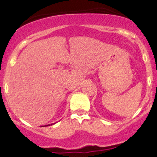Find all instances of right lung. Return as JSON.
I'll use <instances>...</instances> for the list:
<instances>
[{"label":"right lung","instance_id":"obj_1","mask_svg":"<svg viewBox=\"0 0 157 157\" xmlns=\"http://www.w3.org/2000/svg\"><path fill=\"white\" fill-rule=\"evenodd\" d=\"M54 124H55V123H52V124H51V125H54ZM50 126V125H45L44 126Z\"/></svg>","mask_w":157,"mask_h":157}]
</instances>
